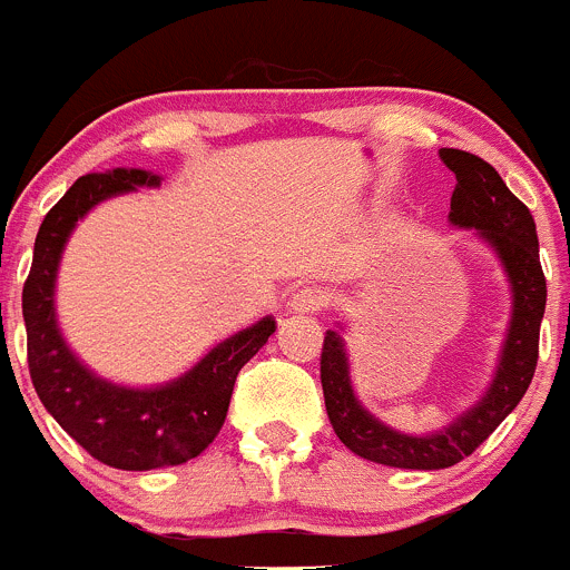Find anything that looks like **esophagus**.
<instances>
[{"instance_id":"34e87169","label":"esophagus","mask_w":570,"mask_h":570,"mask_svg":"<svg viewBox=\"0 0 570 570\" xmlns=\"http://www.w3.org/2000/svg\"><path fill=\"white\" fill-rule=\"evenodd\" d=\"M325 306V295L317 289V286H303L295 295L289 297V312L292 314H314Z\"/></svg>"}]
</instances>
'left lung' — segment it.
Wrapping results in <instances>:
<instances>
[{"label": "left lung", "mask_w": 570, "mask_h": 570, "mask_svg": "<svg viewBox=\"0 0 570 570\" xmlns=\"http://www.w3.org/2000/svg\"><path fill=\"white\" fill-rule=\"evenodd\" d=\"M439 157L458 178L450 204V223L455 228L474 232L480 243L497 253L510 284L513 306H510V322L499 350L497 370L485 392L444 428L422 435L389 428L383 419L361 405L350 377V355L342 336L347 333V325L336 322V327L325 333L320 377L333 433L364 461L394 465V469L435 471L461 463L519 405L538 366L546 278L540 269L538 234L530 209L510 193L502 176L485 159L458 148H441Z\"/></svg>", "instance_id": "1"}]
</instances>
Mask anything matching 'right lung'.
I'll return each mask as SVG.
<instances>
[{"label":"right lung","mask_w":570,"mask_h":570,"mask_svg":"<svg viewBox=\"0 0 570 570\" xmlns=\"http://www.w3.org/2000/svg\"><path fill=\"white\" fill-rule=\"evenodd\" d=\"M159 184L163 176L140 168L77 178L40 223L21 295L30 377L40 402L96 461L124 471L168 469L198 458L226 422L239 370L275 333L273 314H267L215 344L184 375L157 386L107 381L68 347L55 295L57 269L73 228L101 200Z\"/></svg>","instance_id":"obj_1"}]
</instances>
